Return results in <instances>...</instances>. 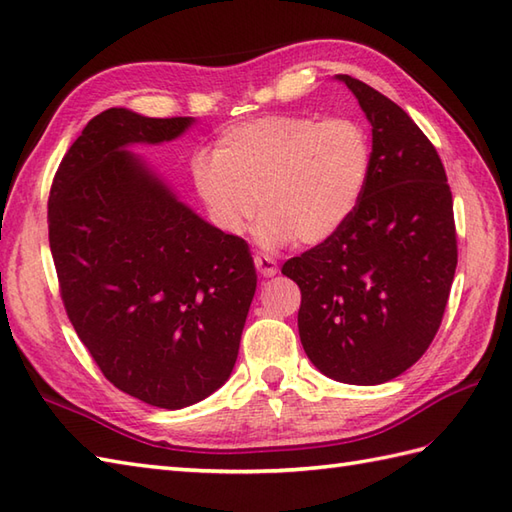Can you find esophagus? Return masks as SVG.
<instances>
[{"mask_svg":"<svg viewBox=\"0 0 512 512\" xmlns=\"http://www.w3.org/2000/svg\"><path fill=\"white\" fill-rule=\"evenodd\" d=\"M255 268L261 277H275L279 272L277 261L268 255H255Z\"/></svg>","mask_w":512,"mask_h":512,"instance_id":"1","label":"esophagus"}]
</instances>
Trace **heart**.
<instances>
[{
    "mask_svg": "<svg viewBox=\"0 0 512 512\" xmlns=\"http://www.w3.org/2000/svg\"><path fill=\"white\" fill-rule=\"evenodd\" d=\"M371 163L366 128L349 117L264 115L224 128L211 157L192 159V181L224 235H244L261 207V244L316 246L358 209Z\"/></svg>",
    "mask_w": 512,
    "mask_h": 512,
    "instance_id": "b5f03b06",
    "label": "heart"
}]
</instances>
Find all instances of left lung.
Here are the masks:
<instances>
[{
  "mask_svg": "<svg viewBox=\"0 0 512 512\" xmlns=\"http://www.w3.org/2000/svg\"><path fill=\"white\" fill-rule=\"evenodd\" d=\"M373 126L371 176L349 222L281 272L301 288L299 336L320 373L375 386L430 347L458 264L454 200L432 141L386 95L336 76Z\"/></svg>",
  "mask_w": 512,
  "mask_h": 512,
  "instance_id": "8db88e82",
  "label": "left lung"
}]
</instances>
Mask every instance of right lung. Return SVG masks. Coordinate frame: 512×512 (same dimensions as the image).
I'll return each instance as SVG.
<instances>
[{"label":"right lung","instance_id":"right-lung-1","mask_svg":"<svg viewBox=\"0 0 512 512\" xmlns=\"http://www.w3.org/2000/svg\"><path fill=\"white\" fill-rule=\"evenodd\" d=\"M192 117L95 115L47 200L65 312L109 382L178 410L227 382L257 275L248 244L183 205L126 148L172 141Z\"/></svg>","mask_w":512,"mask_h":512}]
</instances>
